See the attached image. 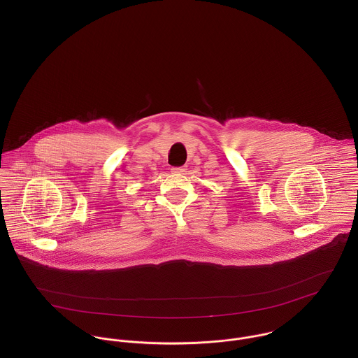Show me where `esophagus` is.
<instances>
[{
	"mask_svg": "<svg viewBox=\"0 0 358 358\" xmlns=\"http://www.w3.org/2000/svg\"><path fill=\"white\" fill-rule=\"evenodd\" d=\"M172 172L173 173H183L185 172V166H173Z\"/></svg>",
	"mask_w": 358,
	"mask_h": 358,
	"instance_id": "obj_1",
	"label": "esophagus"
}]
</instances>
